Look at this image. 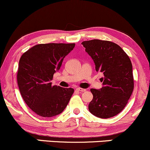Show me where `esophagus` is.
I'll return each mask as SVG.
<instances>
[{
	"label": "esophagus",
	"mask_w": 150,
	"mask_h": 150,
	"mask_svg": "<svg viewBox=\"0 0 150 150\" xmlns=\"http://www.w3.org/2000/svg\"><path fill=\"white\" fill-rule=\"evenodd\" d=\"M76 90L79 91V92H84V91H86V89H85V88H76Z\"/></svg>",
	"instance_id": "obj_1"
}]
</instances>
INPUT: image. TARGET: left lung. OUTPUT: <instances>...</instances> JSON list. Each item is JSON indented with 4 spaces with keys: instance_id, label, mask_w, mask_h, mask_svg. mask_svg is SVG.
<instances>
[{
    "instance_id": "left-lung-1",
    "label": "left lung",
    "mask_w": 150,
    "mask_h": 150,
    "mask_svg": "<svg viewBox=\"0 0 150 150\" xmlns=\"http://www.w3.org/2000/svg\"><path fill=\"white\" fill-rule=\"evenodd\" d=\"M91 57L103 86L91 88L93 99L88 110L93 115L107 119L120 113L127 105L134 89L132 65L130 59L119 45L108 41L90 40L81 43Z\"/></svg>"
}]
</instances>
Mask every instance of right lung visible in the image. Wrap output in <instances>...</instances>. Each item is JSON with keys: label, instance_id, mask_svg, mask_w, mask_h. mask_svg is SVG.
Here are the masks:
<instances>
[{"label": "right lung", "instance_id": "add662e5", "mask_svg": "<svg viewBox=\"0 0 150 150\" xmlns=\"http://www.w3.org/2000/svg\"><path fill=\"white\" fill-rule=\"evenodd\" d=\"M75 43H43L33 46L19 60L17 81L21 94L33 112L51 117L65 109L74 88L52 86L54 73Z\"/></svg>", "mask_w": 150, "mask_h": 150}]
</instances>
